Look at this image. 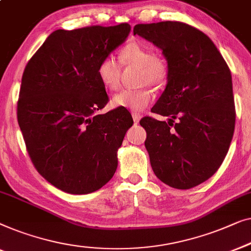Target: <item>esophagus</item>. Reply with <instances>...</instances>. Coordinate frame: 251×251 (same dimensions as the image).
<instances>
[{"label":"esophagus","mask_w":251,"mask_h":251,"mask_svg":"<svg viewBox=\"0 0 251 251\" xmlns=\"http://www.w3.org/2000/svg\"><path fill=\"white\" fill-rule=\"evenodd\" d=\"M132 117H133V121H134V122L139 123L140 119H141V115L139 114V112L133 111V112H132Z\"/></svg>","instance_id":"esophagus-1"}]
</instances>
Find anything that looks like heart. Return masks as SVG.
I'll return each instance as SVG.
<instances>
[{
    "instance_id": "obj_1",
    "label": "heart",
    "mask_w": 251,
    "mask_h": 251,
    "mask_svg": "<svg viewBox=\"0 0 251 251\" xmlns=\"http://www.w3.org/2000/svg\"><path fill=\"white\" fill-rule=\"evenodd\" d=\"M121 61L125 66L139 67L137 83L140 85L161 86L168 79V66L165 60L158 58L152 48L140 42H130L121 52ZM98 77L107 90L115 91L121 83V65L114 56L108 55L98 66ZM153 99L152 91L148 87L123 90L114 95L111 103L116 108L133 111L143 110Z\"/></svg>"
}]
</instances>
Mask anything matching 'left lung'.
I'll list each match as a JSON object with an SVG mask.
<instances>
[{
    "instance_id": "8db88e82",
    "label": "left lung",
    "mask_w": 251,
    "mask_h": 251,
    "mask_svg": "<svg viewBox=\"0 0 251 251\" xmlns=\"http://www.w3.org/2000/svg\"><path fill=\"white\" fill-rule=\"evenodd\" d=\"M133 33L160 49L168 66L167 84L151 109L168 122H140L151 167L172 188H195L217 172L234 133L230 68L213 41L186 24H139Z\"/></svg>"
}]
</instances>
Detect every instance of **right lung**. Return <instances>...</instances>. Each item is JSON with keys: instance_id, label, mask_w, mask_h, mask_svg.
I'll return each mask as SVG.
<instances>
[{"instance_id": "1", "label": "right lung", "mask_w": 251, "mask_h": 251, "mask_svg": "<svg viewBox=\"0 0 251 251\" xmlns=\"http://www.w3.org/2000/svg\"><path fill=\"white\" fill-rule=\"evenodd\" d=\"M130 26L58 29L25 68L18 123L37 172L72 195L110 181L133 118L125 108L98 114L109 101L98 66L128 37Z\"/></svg>"}]
</instances>
